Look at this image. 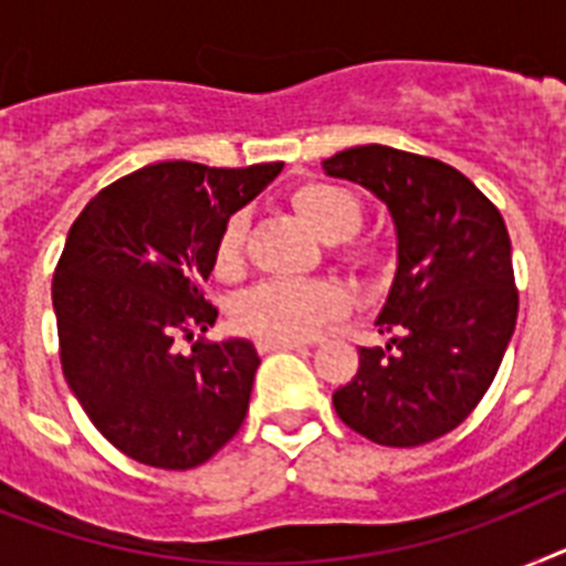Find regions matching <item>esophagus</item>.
Returning a JSON list of instances; mask_svg holds the SVG:
<instances>
[{
	"instance_id": "1",
	"label": "esophagus",
	"mask_w": 566,
	"mask_h": 566,
	"mask_svg": "<svg viewBox=\"0 0 566 566\" xmlns=\"http://www.w3.org/2000/svg\"><path fill=\"white\" fill-rule=\"evenodd\" d=\"M303 347V340H292V338H260L256 340V349L260 353H272V349H297Z\"/></svg>"
}]
</instances>
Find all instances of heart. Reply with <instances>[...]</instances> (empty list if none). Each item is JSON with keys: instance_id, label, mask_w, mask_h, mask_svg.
I'll use <instances>...</instances> for the list:
<instances>
[{"instance_id": "1", "label": "heart", "mask_w": 566, "mask_h": 566, "mask_svg": "<svg viewBox=\"0 0 566 566\" xmlns=\"http://www.w3.org/2000/svg\"><path fill=\"white\" fill-rule=\"evenodd\" d=\"M289 205L301 213L324 240L333 242V256L358 272H373L385 263V249L376 237L358 231L364 205L358 193L335 181H301L289 190ZM245 217H231L213 245V272L233 280L245 260ZM347 306V294L326 280H269L251 289L233 310L242 333L260 338H310L329 317Z\"/></svg>"}]
</instances>
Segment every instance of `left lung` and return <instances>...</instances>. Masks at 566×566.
<instances>
[{
  "mask_svg": "<svg viewBox=\"0 0 566 566\" xmlns=\"http://www.w3.org/2000/svg\"><path fill=\"white\" fill-rule=\"evenodd\" d=\"M324 170L370 188L399 233V269L376 321L390 340L358 349V373L333 394L335 413L378 446L440 440L478 408L515 333L506 222L440 158L364 144L326 158Z\"/></svg>",
  "mask_w": 566,
  "mask_h": 566,
  "instance_id": "8db88e82",
  "label": "left lung"
}]
</instances>
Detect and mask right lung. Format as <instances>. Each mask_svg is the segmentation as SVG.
I'll use <instances>...</instances> for the list:
<instances>
[{
	"instance_id": "add662e5",
	"label": "right lung",
	"mask_w": 566,
	"mask_h": 566,
	"mask_svg": "<svg viewBox=\"0 0 566 566\" xmlns=\"http://www.w3.org/2000/svg\"><path fill=\"white\" fill-rule=\"evenodd\" d=\"M280 161L208 167L158 161L106 185L74 219L54 274L63 376L120 454L153 469H196L249 413L256 349L205 338L213 245L231 213ZM200 338L188 357L175 340Z\"/></svg>"
}]
</instances>
